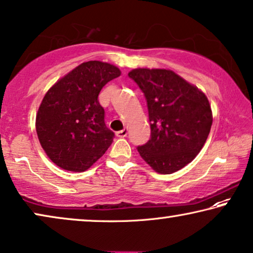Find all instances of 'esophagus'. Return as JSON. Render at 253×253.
Returning a JSON list of instances; mask_svg holds the SVG:
<instances>
[{
  "label": "esophagus",
  "instance_id": "1",
  "mask_svg": "<svg viewBox=\"0 0 253 253\" xmlns=\"http://www.w3.org/2000/svg\"><path fill=\"white\" fill-rule=\"evenodd\" d=\"M127 133H128L127 128H124V129L117 131L116 135H117V136H118V137H125V136H127Z\"/></svg>",
  "mask_w": 253,
  "mask_h": 253
}]
</instances>
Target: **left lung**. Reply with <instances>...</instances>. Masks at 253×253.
<instances>
[{"label":"left lung","mask_w":253,"mask_h":253,"mask_svg":"<svg viewBox=\"0 0 253 253\" xmlns=\"http://www.w3.org/2000/svg\"><path fill=\"white\" fill-rule=\"evenodd\" d=\"M128 77L144 94L151 128L138 154L156 172H176L193 162L209 136L213 119L208 97L170 70L135 69Z\"/></svg>","instance_id":"1"}]
</instances>
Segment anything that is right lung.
Instances as JSON below:
<instances>
[{
    "mask_svg": "<svg viewBox=\"0 0 253 253\" xmlns=\"http://www.w3.org/2000/svg\"><path fill=\"white\" fill-rule=\"evenodd\" d=\"M120 73L111 64L89 60L44 95L37 115V134L45 154L60 169L84 172L111 145L115 133L105 125L98 95Z\"/></svg>",
    "mask_w": 253,
    "mask_h": 253,
    "instance_id": "obj_1",
    "label": "right lung"
}]
</instances>
